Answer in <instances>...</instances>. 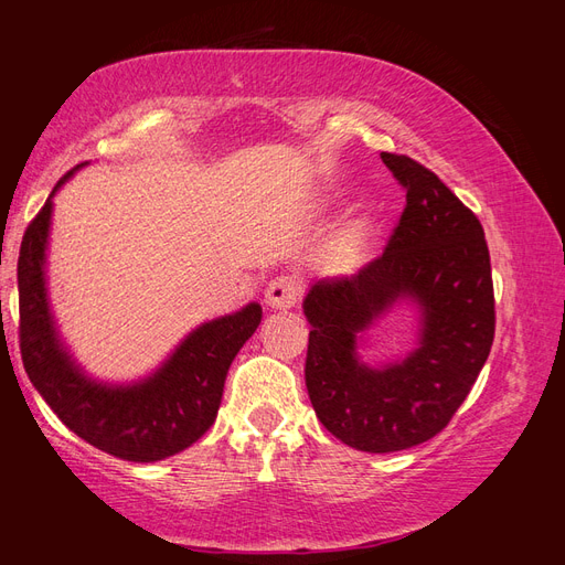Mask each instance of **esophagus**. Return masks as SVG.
I'll return each instance as SVG.
<instances>
[{"instance_id": "obj_1", "label": "esophagus", "mask_w": 565, "mask_h": 565, "mask_svg": "<svg viewBox=\"0 0 565 565\" xmlns=\"http://www.w3.org/2000/svg\"><path fill=\"white\" fill-rule=\"evenodd\" d=\"M301 297V285L292 276L273 278L266 287V303L270 309H292Z\"/></svg>"}]
</instances>
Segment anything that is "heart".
<instances>
[{
	"label": "heart",
	"mask_w": 565,
	"mask_h": 565,
	"mask_svg": "<svg viewBox=\"0 0 565 565\" xmlns=\"http://www.w3.org/2000/svg\"><path fill=\"white\" fill-rule=\"evenodd\" d=\"M370 243V226L367 224H355L347 231V235L328 252V264L337 270L353 268L358 262L363 259V252Z\"/></svg>",
	"instance_id": "heart-1"
}]
</instances>
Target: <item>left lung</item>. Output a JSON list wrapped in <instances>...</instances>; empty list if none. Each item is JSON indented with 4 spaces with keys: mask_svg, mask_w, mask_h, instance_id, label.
<instances>
[{
    "mask_svg": "<svg viewBox=\"0 0 565 565\" xmlns=\"http://www.w3.org/2000/svg\"><path fill=\"white\" fill-rule=\"evenodd\" d=\"M382 162L407 191L386 249L351 278L318 280L303 299L311 405L324 429L363 452L405 450L446 429L494 337L481 221L431 169L396 152H382ZM398 300L418 303V349L370 369L356 341Z\"/></svg>",
    "mask_w": 565,
    "mask_h": 565,
    "instance_id": "obj_1",
    "label": "left lung"
}]
</instances>
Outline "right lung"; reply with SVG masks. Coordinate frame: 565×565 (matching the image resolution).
Masks as SVG:
<instances>
[{
	"instance_id": "1",
	"label": "right lung",
	"mask_w": 565,
	"mask_h": 565,
	"mask_svg": "<svg viewBox=\"0 0 565 565\" xmlns=\"http://www.w3.org/2000/svg\"><path fill=\"white\" fill-rule=\"evenodd\" d=\"M30 221L19 256L21 358L28 377L58 419L89 446L127 461H158L185 450L216 419L237 351L262 322V306L202 322L146 380L104 384L87 377L58 337L46 297V245L58 188Z\"/></svg>"
}]
</instances>
